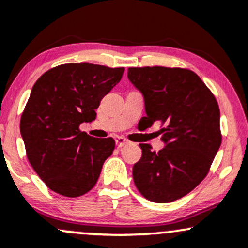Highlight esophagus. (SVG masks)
<instances>
[{
  "mask_svg": "<svg viewBox=\"0 0 248 248\" xmlns=\"http://www.w3.org/2000/svg\"><path fill=\"white\" fill-rule=\"evenodd\" d=\"M115 143H116V146H118V147L126 146L127 143H128V140H127V139H124V138H122V137H118L115 139Z\"/></svg>",
  "mask_w": 248,
  "mask_h": 248,
  "instance_id": "1",
  "label": "esophagus"
}]
</instances>
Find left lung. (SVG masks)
Masks as SVG:
<instances>
[{
  "instance_id": "left-lung-1",
  "label": "left lung",
  "mask_w": 248,
  "mask_h": 248,
  "mask_svg": "<svg viewBox=\"0 0 248 248\" xmlns=\"http://www.w3.org/2000/svg\"><path fill=\"white\" fill-rule=\"evenodd\" d=\"M128 80L142 94L143 127L159 121L165 147L141 143L133 180L146 199L170 202L188 194L207 175L220 145V110L214 95L195 73L182 68H128Z\"/></svg>"
}]
</instances>
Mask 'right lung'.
Returning a JSON list of instances; mask_svg holds the SVG:
<instances>
[{"label":"right lung","mask_w":248,"mask_h":248,"mask_svg":"<svg viewBox=\"0 0 248 248\" xmlns=\"http://www.w3.org/2000/svg\"><path fill=\"white\" fill-rule=\"evenodd\" d=\"M124 68L67 63L48 70L32 86L20 130L31 167L63 197L86 194L96 184L115 147L78 126L96 118L100 101L121 80Z\"/></svg>","instance_id":"right-lung-1"}]
</instances>
